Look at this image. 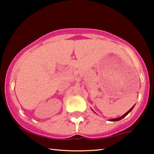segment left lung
<instances>
[{"label":"left lung","mask_w":154,"mask_h":154,"mask_svg":"<svg viewBox=\"0 0 154 154\" xmlns=\"http://www.w3.org/2000/svg\"><path fill=\"white\" fill-rule=\"evenodd\" d=\"M134 106V105L132 106V107L130 109V110L128 111H127L126 113H125L124 115H123V116H122V117H120V118H115V119H110V121H111V122H116V121H119V120H120V119H123L124 118H125V117H126L130 111H131L132 110V109H133V107Z\"/></svg>","instance_id":"8db88e82"}]
</instances>
